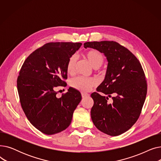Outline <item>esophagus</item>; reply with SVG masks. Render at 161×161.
Masks as SVG:
<instances>
[{"label": "esophagus", "instance_id": "esophagus-1", "mask_svg": "<svg viewBox=\"0 0 161 161\" xmlns=\"http://www.w3.org/2000/svg\"><path fill=\"white\" fill-rule=\"evenodd\" d=\"M81 96H82V98H85V97H89V95L87 93H86V92H81Z\"/></svg>", "mask_w": 161, "mask_h": 161}]
</instances>
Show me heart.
I'll use <instances>...</instances> for the list:
<instances>
[{
	"instance_id": "heart-1",
	"label": "heart",
	"mask_w": 161,
	"mask_h": 161,
	"mask_svg": "<svg viewBox=\"0 0 161 161\" xmlns=\"http://www.w3.org/2000/svg\"><path fill=\"white\" fill-rule=\"evenodd\" d=\"M86 56L92 67L98 69L104 61V57L98 50L92 49L87 52ZM78 55H72L66 64V70L69 74H73L75 71L76 63L78 61ZM97 81L94 78H87L84 77H76L70 80V86L77 90L82 92H87L96 86Z\"/></svg>"
}]
</instances>
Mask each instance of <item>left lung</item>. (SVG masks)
Wrapping results in <instances>:
<instances>
[{
	"label": "left lung",
	"mask_w": 161,
	"mask_h": 161,
	"mask_svg": "<svg viewBox=\"0 0 161 161\" xmlns=\"http://www.w3.org/2000/svg\"><path fill=\"white\" fill-rule=\"evenodd\" d=\"M84 47L103 53L108 61L105 79L91 95V116L96 127L115 136L130 129L140 117L147 95L142 66L132 52L114 41L87 42ZM114 97L110 102L109 97Z\"/></svg>",
	"instance_id": "8db88e82"
}]
</instances>
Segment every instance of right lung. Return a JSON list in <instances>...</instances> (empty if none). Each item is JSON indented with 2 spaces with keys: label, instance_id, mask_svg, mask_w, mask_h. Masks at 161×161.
I'll return each instance as SVG.
<instances>
[{
  "label": "right lung",
  "instance_id": "1",
  "mask_svg": "<svg viewBox=\"0 0 161 161\" xmlns=\"http://www.w3.org/2000/svg\"><path fill=\"white\" fill-rule=\"evenodd\" d=\"M82 45L78 42H49L25 61L17 80L23 110L30 123L47 135L65 130L80 103V92L70 87L57 98L55 88L66 86V64Z\"/></svg>",
  "mask_w": 161,
  "mask_h": 161
}]
</instances>
